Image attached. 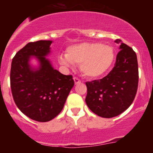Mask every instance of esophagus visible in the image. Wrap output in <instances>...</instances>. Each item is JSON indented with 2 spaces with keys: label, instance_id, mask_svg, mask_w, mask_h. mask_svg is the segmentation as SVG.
<instances>
[{
  "label": "esophagus",
  "instance_id": "34e87169",
  "mask_svg": "<svg viewBox=\"0 0 153 153\" xmlns=\"http://www.w3.org/2000/svg\"><path fill=\"white\" fill-rule=\"evenodd\" d=\"M74 83H75L76 85L79 84V83H81V80L77 77H74Z\"/></svg>",
  "mask_w": 153,
  "mask_h": 153
}]
</instances>
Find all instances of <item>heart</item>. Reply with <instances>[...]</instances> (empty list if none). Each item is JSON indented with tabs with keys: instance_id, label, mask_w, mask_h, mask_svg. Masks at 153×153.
<instances>
[{
	"instance_id": "heart-1",
	"label": "heart",
	"mask_w": 153,
	"mask_h": 153,
	"mask_svg": "<svg viewBox=\"0 0 153 153\" xmlns=\"http://www.w3.org/2000/svg\"><path fill=\"white\" fill-rule=\"evenodd\" d=\"M58 60L66 67L73 63L79 64L85 76L97 78L110 68L114 60V51L111 47L100 43H83L67 47L65 56L60 55Z\"/></svg>"
}]
</instances>
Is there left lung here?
I'll list each match as a JSON object with an SVG mask.
<instances>
[{
    "label": "left lung",
    "mask_w": 153,
    "mask_h": 153,
    "mask_svg": "<svg viewBox=\"0 0 153 153\" xmlns=\"http://www.w3.org/2000/svg\"><path fill=\"white\" fill-rule=\"evenodd\" d=\"M120 44L113 70L102 79L86 82V102L93 113L112 118L123 113L134 100L139 83L137 56L132 47L117 39Z\"/></svg>",
    "instance_id": "left-lung-1"
}]
</instances>
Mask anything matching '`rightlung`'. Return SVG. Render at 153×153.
I'll use <instances>...</instances> for the list:
<instances>
[{
	"instance_id": "right-lung-1",
	"label": "right lung",
	"mask_w": 153,
	"mask_h": 153,
	"mask_svg": "<svg viewBox=\"0 0 153 153\" xmlns=\"http://www.w3.org/2000/svg\"><path fill=\"white\" fill-rule=\"evenodd\" d=\"M51 40L28 43L13 56L10 68V88L14 102L27 117L48 122L63 109L74 85L72 75H63L53 68L44 56L50 53ZM36 56L40 69L33 71L28 62Z\"/></svg>"
}]
</instances>
